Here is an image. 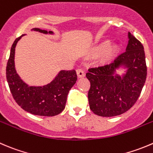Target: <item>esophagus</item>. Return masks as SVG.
<instances>
[{"mask_svg": "<svg viewBox=\"0 0 153 153\" xmlns=\"http://www.w3.org/2000/svg\"><path fill=\"white\" fill-rule=\"evenodd\" d=\"M76 72L78 78H82V77H84V75H85V73H84V70L82 69H78L76 70Z\"/></svg>", "mask_w": 153, "mask_h": 153, "instance_id": "esophagus-1", "label": "esophagus"}]
</instances>
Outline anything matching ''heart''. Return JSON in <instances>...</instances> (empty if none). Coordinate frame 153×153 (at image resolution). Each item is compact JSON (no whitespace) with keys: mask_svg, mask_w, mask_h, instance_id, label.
Masks as SVG:
<instances>
[{"mask_svg":"<svg viewBox=\"0 0 153 153\" xmlns=\"http://www.w3.org/2000/svg\"><path fill=\"white\" fill-rule=\"evenodd\" d=\"M105 47H106V44L105 43L99 45V46L96 49V54H100V53H102V51L105 50ZM111 54H112V48H111V47H108V48L106 49V51H105V58H109V57L111 56Z\"/></svg>","mask_w":153,"mask_h":153,"instance_id":"1","label":"heart"}]
</instances>
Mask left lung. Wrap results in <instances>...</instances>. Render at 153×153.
Here are the masks:
<instances>
[{"label":"left lung","instance_id":"8db88e82","mask_svg":"<svg viewBox=\"0 0 153 153\" xmlns=\"http://www.w3.org/2000/svg\"><path fill=\"white\" fill-rule=\"evenodd\" d=\"M126 50L114 62L90 67L86 77L90 82V108L101 117H114L126 112L137 102L146 79L145 53L141 42L128 32ZM124 63L129 68L123 77L113 74Z\"/></svg>","mask_w":153,"mask_h":153}]
</instances>
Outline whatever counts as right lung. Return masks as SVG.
Instances as JSON below:
<instances>
[{"label":"right lung","instance_id":"obj_1","mask_svg":"<svg viewBox=\"0 0 153 153\" xmlns=\"http://www.w3.org/2000/svg\"><path fill=\"white\" fill-rule=\"evenodd\" d=\"M32 30L48 33L47 30L39 28ZM48 33H52L51 31ZM24 35L18 37L14 41L7 62L6 75L10 92L16 103L25 111L39 116H55L65 108L68 93L76 83V72L75 69L60 71L54 81L43 87L27 85L16 73L14 65L15 48L18 41Z\"/></svg>","mask_w":153,"mask_h":153}]
</instances>
